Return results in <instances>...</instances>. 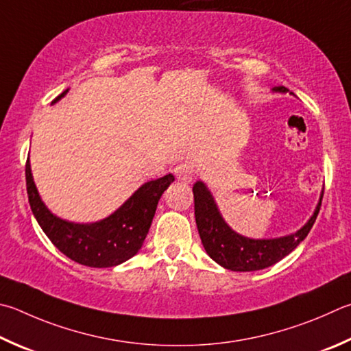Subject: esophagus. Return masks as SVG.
I'll return each mask as SVG.
<instances>
[{"mask_svg":"<svg viewBox=\"0 0 351 351\" xmlns=\"http://www.w3.org/2000/svg\"><path fill=\"white\" fill-rule=\"evenodd\" d=\"M175 176L178 181L189 184L193 181V170H192V167H189L187 164H180V165H176V169H175Z\"/></svg>","mask_w":351,"mask_h":351,"instance_id":"1","label":"esophagus"}]
</instances>
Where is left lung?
Masks as SVG:
<instances>
[{
    "instance_id": "left-lung-1",
    "label": "left lung",
    "mask_w": 351,
    "mask_h": 351,
    "mask_svg": "<svg viewBox=\"0 0 351 351\" xmlns=\"http://www.w3.org/2000/svg\"><path fill=\"white\" fill-rule=\"evenodd\" d=\"M279 93H287L289 88L275 87ZM295 97V93H291ZM324 190L319 201L308 221L295 233L278 238H248L234 232L222 218L213 193L204 181L193 184L195 196V219L199 232L201 242L210 258L216 264L232 271H256L276 264L290 254L301 242L307 238L313 227L316 216L319 213Z\"/></svg>"
}]
</instances>
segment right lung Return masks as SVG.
Wrapping results in <instances>:
<instances>
[{"label":"right lung","instance_id":"right-lung-1","mask_svg":"<svg viewBox=\"0 0 351 351\" xmlns=\"http://www.w3.org/2000/svg\"><path fill=\"white\" fill-rule=\"evenodd\" d=\"M69 88L55 98L52 104L64 98ZM173 181V175L169 173L144 182L106 218L95 222H73L50 212L36 189L29 158L25 164L30 208L43 232L67 258L95 269L117 267L141 250L155 216L158 201Z\"/></svg>","mask_w":351,"mask_h":351}]
</instances>
